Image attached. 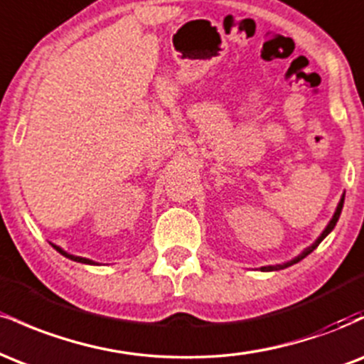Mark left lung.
Here are the masks:
<instances>
[{
    "instance_id": "obj_1",
    "label": "left lung",
    "mask_w": 364,
    "mask_h": 364,
    "mask_svg": "<svg viewBox=\"0 0 364 364\" xmlns=\"http://www.w3.org/2000/svg\"><path fill=\"white\" fill-rule=\"evenodd\" d=\"M346 195V193H344ZM344 195L341 196V202H339V205H337V208H336V212H333V215H332V219H330V223L327 224V228L323 229V232H321V235L316 237L315 240V243H313L311 246H308V248H304L301 253L298 255V257H294L292 258V260H289V262H284V263H277V265H265V267H262V270L263 272H274V270H282V269H286V267H291V265H294V263H298L299 260H303L304 257H308V255H310L313 250L316 248V246H318L321 241L325 240V237H327L330 232H332V229L336 228V224H337V220H339V217H341V212H342V205H344Z\"/></svg>"
}]
</instances>
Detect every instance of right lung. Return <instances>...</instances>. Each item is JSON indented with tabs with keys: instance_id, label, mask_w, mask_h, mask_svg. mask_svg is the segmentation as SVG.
<instances>
[{
	"instance_id": "obj_1",
	"label": "right lung",
	"mask_w": 364,
	"mask_h": 364,
	"mask_svg": "<svg viewBox=\"0 0 364 364\" xmlns=\"http://www.w3.org/2000/svg\"><path fill=\"white\" fill-rule=\"evenodd\" d=\"M53 245V243H51ZM53 248L56 250V252H60L63 257H66V258H70V260H73V262H78V263H87V265H99V263H95L94 260H89V258H83V257H77V255H70V253H66L65 250L63 248H60V246H56V245H53Z\"/></svg>"
}]
</instances>
